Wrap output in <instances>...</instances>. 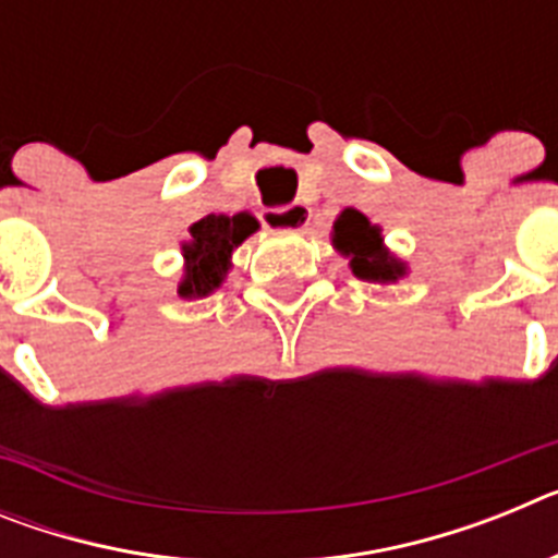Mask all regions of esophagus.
I'll list each match as a JSON object with an SVG mask.
<instances>
[{"label": "esophagus", "mask_w": 558, "mask_h": 558, "mask_svg": "<svg viewBox=\"0 0 558 558\" xmlns=\"http://www.w3.org/2000/svg\"><path fill=\"white\" fill-rule=\"evenodd\" d=\"M259 220L270 231H304L313 220V211L304 204H290L279 206V209H263Z\"/></svg>", "instance_id": "obj_1"}]
</instances>
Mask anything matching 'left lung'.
I'll return each instance as SVG.
<instances>
[{
	"instance_id": "left-lung-1",
	"label": "left lung",
	"mask_w": 558,
	"mask_h": 558,
	"mask_svg": "<svg viewBox=\"0 0 558 558\" xmlns=\"http://www.w3.org/2000/svg\"><path fill=\"white\" fill-rule=\"evenodd\" d=\"M332 245L343 256H349L352 274L366 279V282L391 284L408 274L405 263L397 259L391 251L383 245L379 226L368 223L366 215L354 209H343L332 226Z\"/></svg>"
}]
</instances>
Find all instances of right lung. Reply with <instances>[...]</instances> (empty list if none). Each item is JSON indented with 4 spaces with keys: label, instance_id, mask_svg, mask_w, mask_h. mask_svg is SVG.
<instances>
[{
    "label": "right lung",
    "instance_id": "right-lung-1",
    "mask_svg": "<svg viewBox=\"0 0 558 558\" xmlns=\"http://www.w3.org/2000/svg\"><path fill=\"white\" fill-rule=\"evenodd\" d=\"M256 231V220L245 211L206 215L190 226V240L181 245L184 254V279L179 282L181 299H204L223 284L231 268V251Z\"/></svg>",
    "mask_w": 558,
    "mask_h": 558
}]
</instances>
